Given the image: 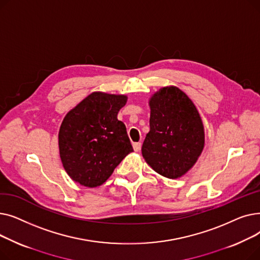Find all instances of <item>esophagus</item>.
I'll use <instances>...</instances> for the list:
<instances>
[{"label": "esophagus", "instance_id": "esophagus-1", "mask_svg": "<svg viewBox=\"0 0 260 260\" xmlns=\"http://www.w3.org/2000/svg\"><path fill=\"white\" fill-rule=\"evenodd\" d=\"M133 147H134L135 152H139L141 149V143L140 142H135V143H133Z\"/></svg>", "mask_w": 260, "mask_h": 260}]
</instances>
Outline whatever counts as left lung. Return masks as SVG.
<instances>
[{
  "label": "left lung",
  "instance_id": "1",
  "mask_svg": "<svg viewBox=\"0 0 260 260\" xmlns=\"http://www.w3.org/2000/svg\"><path fill=\"white\" fill-rule=\"evenodd\" d=\"M149 132L142 156L158 174L180 178L193 168L204 146V128L193 101L178 87L160 88L149 99Z\"/></svg>",
  "mask_w": 260,
  "mask_h": 260
}]
</instances>
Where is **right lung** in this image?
Returning <instances> with one entry per match:
<instances>
[{
	"mask_svg": "<svg viewBox=\"0 0 260 260\" xmlns=\"http://www.w3.org/2000/svg\"><path fill=\"white\" fill-rule=\"evenodd\" d=\"M124 94L94 91L68 112L59 132V151L71 178L87 187L103 184L134 152L124 123L117 116Z\"/></svg>",
	"mask_w": 260,
	"mask_h": 260,
	"instance_id": "right-lung-1",
	"label": "right lung"
}]
</instances>
